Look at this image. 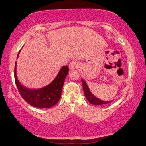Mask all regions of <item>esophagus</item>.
I'll use <instances>...</instances> for the list:
<instances>
[{"mask_svg": "<svg viewBox=\"0 0 146 146\" xmlns=\"http://www.w3.org/2000/svg\"><path fill=\"white\" fill-rule=\"evenodd\" d=\"M78 62L76 60H72L70 62V64H69V68H70V70H73L75 69V68L78 67Z\"/></svg>", "mask_w": 146, "mask_h": 146, "instance_id": "esophagus-1", "label": "esophagus"}]
</instances>
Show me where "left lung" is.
<instances>
[{
	"instance_id": "obj_1",
	"label": "left lung",
	"mask_w": 146,
	"mask_h": 146,
	"mask_svg": "<svg viewBox=\"0 0 146 146\" xmlns=\"http://www.w3.org/2000/svg\"><path fill=\"white\" fill-rule=\"evenodd\" d=\"M81 81H82V83L83 90H84V93L85 97L91 104H92L93 105H102V104H105L110 103L111 102V101H103V100H100L99 98L95 97V96L91 93L90 90H89L87 84H86L85 81L82 80V79L81 80Z\"/></svg>"
}]
</instances>
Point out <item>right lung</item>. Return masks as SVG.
Segmentation results:
<instances>
[{"instance_id": "right-lung-1", "label": "right lung", "mask_w": 146, "mask_h": 146, "mask_svg": "<svg viewBox=\"0 0 146 146\" xmlns=\"http://www.w3.org/2000/svg\"><path fill=\"white\" fill-rule=\"evenodd\" d=\"M21 51H19L17 58ZM16 64L17 62L14 69L15 81L19 93L26 102L33 107L49 108L53 107L58 102L61 97L64 80L69 71L68 66H63L53 82L46 87L38 90H30L24 87L19 82L17 77Z\"/></svg>"}]
</instances>
